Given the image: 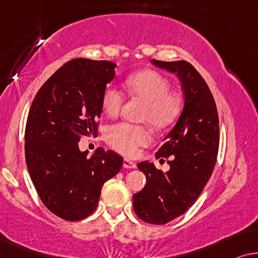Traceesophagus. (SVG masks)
Wrapping results in <instances>:
<instances>
[{
	"mask_svg": "<svg viewBox=\"0 0 258 258\" xmlns=\"http://www.w3.org/2000/svg\"><path fill=\"white\" fill-rule=\"evenodd\" d=\"M122 166H124L125 168H136L137 167L136 162L131 161L130 159H124V164H122Z\"/></svg>",
	"mask_w": 258,
	"mask_h": 258,
	"instance_id": "1",
	"label": "esophagus"
}]
</instances>
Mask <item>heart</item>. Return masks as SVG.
Returning a JSON list of instances; mask_svg holds the SVG:
<instances>
[{"mask_svg": "<svg viewBox=\"0 0 258 258\" xmlns=\"http://www.w3.org/2000/svg\"><path fill=\"white\" fill-rule=\"evenodd\" d=\"M125 88L134 99L144 101L141 120L148 121L155 130H166L177 120L182 110V97L170 91V83L154 70H144L127 76ZM125 103V94L114 85H107L101 94V107L108 117H117ZM107 145L124 155H136L141 146L151 141L146 126L117 122L105 131Z\"/></svg>", "mask_w": 258, "mask_h": 258, "instance_id": "1", "label": "heart"}]
</instances>
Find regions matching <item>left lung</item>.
<instances>
[{
    "mask_svg": "<svg viewBox=\"0 0 258 258\" xmlns=\"http://www.w3.org/2000/svg\"><path fill=\"white\" fill-rule=\"evenodd\" d=\"M151 61L177 75L184 107L155 154L157 159L170 158L168 172L147 161L138 164L147 182L133 195V209L144 222L166 224L194 205L212 176L220 144L219 115L208 85L190 63Z\"/></svg>",
    "mask_w": 258,
    "mask_h": 258,
    "instance_id": "obj_1",
    "label": "left lung"
}]
</instances>
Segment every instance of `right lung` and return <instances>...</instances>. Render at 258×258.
<instances>
[{"instance_id":"add662e5","label":"right lung","mask_w":258,"mask_h":258,"mask_svg":"<svg viewBox=\"0 0 258 258\" xmlns=\"http://www.w3.org/2000/svg\"><path fill=\"white\" fill-rule=\"evenodd\" d=\"M115 64L75 58L38 90L24 132L25 161L39 199L56 216L85 219L96 210L103 184L119 173L122 158L99 148L81 152L83 136L96 137L101 94L114 78Z\"/></svg>"}]
</instances>
